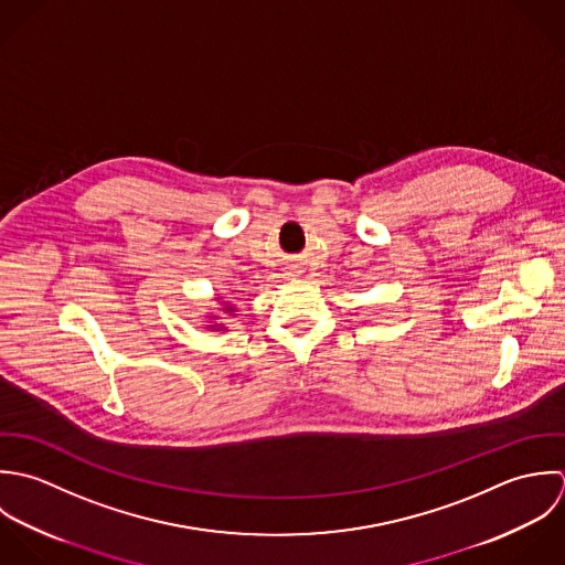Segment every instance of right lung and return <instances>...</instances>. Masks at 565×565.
Wrapping results in <instances>:
<instances>
[{
  "label": "right lung",
  "mask_w": 565,
  "mask_h": 565,
  "mask_svg": "<svg viewBox=\"0 0 565 565\" xmlns=\"http://www.w3.org/2000/svg\"><path fill=\"white\" fill-rule=\"evenodd\" d=\"M223 312H225V315H228V317H231V315H233V312H235V308H233V306H228V303H226L225 308H223ZM212 328H214V330H218V332H221V330H225V326H223V323H221V326H212Z\"/></svg>",
  "instance_id": "obj_1"
}]
</instances>
